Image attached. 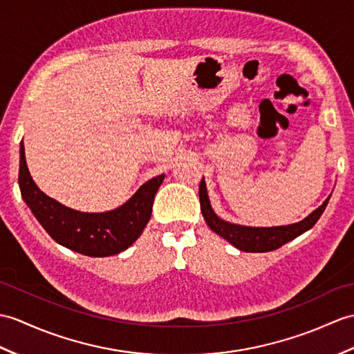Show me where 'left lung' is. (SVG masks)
I'll return each instance as SVG.
<instances>
[{"label":"left lung","instance_id":"8db88e82","mask_svg":"<svg viewBox=\"0 0 354 354\" xmlns=\"http://www.w3.org/2000/svg\"><path fill=\"white\" fill-rule=\"evenodd\" d=\"M199 199H201L202 216L212 231L218 234L220 236H223L225 240H227L232 245H235L236 249L254 253V252L276 250L279 248H282L283 244L294 240V238H297L303 232L309 231V229L317 223L318 218L322 217L330 197H327L322 207H318L314 212H310L306 218L299 221V223L288 225V226H276V227L240 226V225L227 223V221L218 218L209 205L207 187H205L203 179L201 180V185H199Z\"/></svg>","mask_w":354,"mask_h":354}]
</instances>
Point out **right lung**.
Here are the masks:
<instances>
[{
	"label": "right lung",
	"mask_w": 354,
	"mask_h": 354,
	"mask_svg": "<svg viewBox=\"0 0 354 354\" xmlns=\"http://www.w3.org/2000/svg\"><path fill=\"white\" fill-rule=\"evenodd\" d=\"M19 152L21 194L53 240L81 254L100 258L127 250L142 235L164 175L147 180L122 207L92 214L71 209L46 196L30 175L22 143Z\"/></svg>",
	"instance_id": "1"
}]
</instances>
